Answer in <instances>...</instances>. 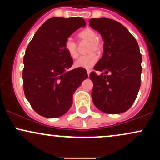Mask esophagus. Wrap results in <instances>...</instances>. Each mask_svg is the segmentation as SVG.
<instances>
[{
	"label": "esophagus",
	"mask_w": 160,
	"mask_h": 160,
	"mask_svg": "<svg viewBox=\"0 0 160 160\" xmlns=\"http://www.w3.org/2000/svg\"><path fill=\"white\" fill-rule=\"evenodd\" d=\"M90 72H91L90 70H87V74H88V76H89V74H90Z\"/></svg>",
	"instance_id": "34e87169"
}]
</instances>
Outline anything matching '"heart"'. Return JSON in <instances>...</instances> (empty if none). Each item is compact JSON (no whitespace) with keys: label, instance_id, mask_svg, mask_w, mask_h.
<instances>
[{"label":"heart","instance_id":"heart-1","mask_svg":"<svg viewBox=\"0 0 160 160\" xmlns=\"http://www.w3.org/2000/svg\"><path fill=\"white\" fill-rule=\"evenodd\" d=\"M78 37L80 39L90 42L89 52H92L93 51L98 52L102 49V45L99 40H98V34L93 29L89 28L84 29L79 33ZM64 47L70 57L72 58H76L78 56V46L72 38H69L65 40ZM97 61H98V56H96V54L91 53L87 56L79 57L74 62V66L80 68L90 69L95 65Z\"/></svg>","mask_w":160,"mask_h":160}]
</instances>
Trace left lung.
I'll list each match as a JSON object with an SVG mask.
<instances>
[{"label":"left lung","instance_id":"1","mask_svg":"<svg viewBox=\"0 0 160 160\" xmlns=\"http://www.w3.org/2000/svg\"><path fill=\"white\" fill-rule=\"evenodd\" d=\"M89 26L104 40L103 56L94 67L102 73L89 74L93 103L104 113H123L132 105L140 89L142 56L138 44L128 29L115 20L91 19Z\"/></svg>","mask_w":160,"mask_h":160}]
</instances>
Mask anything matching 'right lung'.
<instances>
[{
    "label": "right lung",
    "mask_w": 160,
    "mask_h": 160,
    "mask_svg": "<svg viewBox=\"0 0 160 160\" xmlns=\"http://www.w3.org/2000/svg\"><path fill=\"white\" fill-rule=\"evenodd\" d=\"M86 22L82 18H51L37 31L24 56L25 95L38 114L59 117L72 105L73 95L88 78L85 68L68 71L73 59L64 47L65 40Z\"/></svg>",
    "instance_id": "right-lung-1"
}]
</instances>
